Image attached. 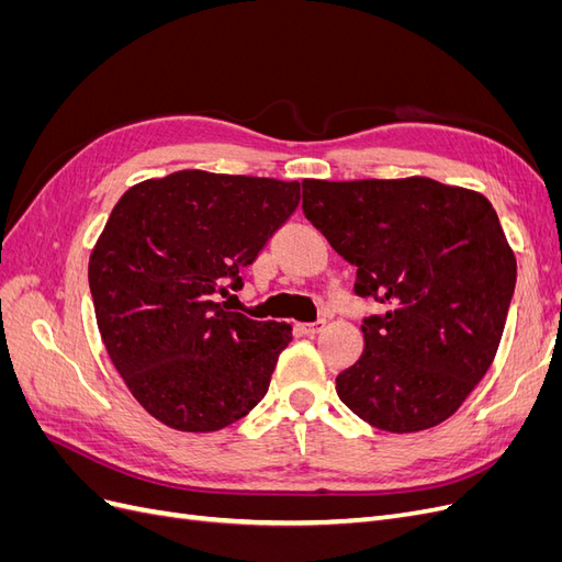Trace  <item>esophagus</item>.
Wrapping results in <instances>:
<instances>
[{
  "label": "esophagus",
  "mask_w": 562,
  "mask_h": 562,
  "mask_svg": "<svg viewBox=\"0 0 562 562\" xmlns=\"http://www.w3.org/2000/svg\"><path fill=\"white\" fill-rule=\"evenodd\" d=\"M323 328H326V321H314V323H302L300 330L304 335H318Z\"/></svg>",
  "instance_id": "obj_1"
}]
</instances>
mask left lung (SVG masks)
Listing matches in <instances>:
<instances>
[{"label":"left lung","instance_id":"left-lung-1","mask_svg":"<svg viewBox=\"0 0 562 562\" xmlns=\"http://www.w3.org/2000/svg\"><path fill=\"white\" fill-rule=\"evenodd\" d=\"M302 209L356 267L353 291L386 307L363 321L366 349L337 375V396L391 434L446 422L495 361L516 288L492 203L411 176L302 180Z\"/></svg>","mask_w":562,"mask_h":562}]
</instances>
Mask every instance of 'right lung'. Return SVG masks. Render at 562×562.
<instances>
[{
    "label": "right lung",
    "mask_w": 562,
    "mask_h": 562,
    "mask_svg": "<svg viewBox=\"0 0 562 562\" xmlns=\"http://www.w3.org/2000/svg\"><path fill=\"white\" fill-rule=\"evenodd\" d=\"M300 203V182L184 168L133 184L89 260L95 321L119 375L166 427L209 434L258 405L293 328L229 312L250 265Z\"/></svg>",
    "instance_id": "add662e5"
}]
</instances>
